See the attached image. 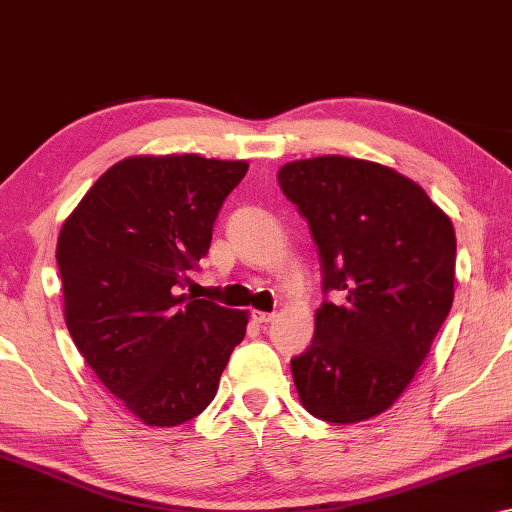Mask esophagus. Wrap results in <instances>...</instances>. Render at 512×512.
Instances as JSON below:
<instances>
[{"instance_id": "34e87169", "label": "esophagus", "mask_w": 512, "mask_h": 512, "mask_svg": "<svg viewBox=\"0 0 512 512\" xmlns=\"http://www.w3.org/2000/svg\"><path fill=\"white\" fill-rule=\"evenodd\" d=\"M251 317H254L256 324H272V321L276 319L274 312H261V310L251 312Z\"/></svg>"}]
</instances>
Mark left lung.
I'll return each instance as SVG.
<instances>
[{"label":"left lung","instance_id":"8db88e82","mask_svg":"<svg viewBox=\"0 0 512 512\" xmlns=\"http://www.w3.org/2000/svg\"><path fill=\"white\" fill-rule=\"evenodd\" d=\"M279 184L310 224L324 292L339 294L290 362L294 387L315 418L369 420L414 380L452 308V220L414 179L366 159L290 161Z\"/></svg>","mask_w":512,"mask_h":512}]
</instances>
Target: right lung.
Instances as JSON below:
<instances>
[{
    "label": "right lung",
    "mask_w": 512,
    "mask_h": 512,
    "mask_svg": "<svg viewBox=\"0 0 512 512\" xmlns=\"http://www.w3.org/2000/svg\"><path fill=\"white\" fill-rule=\"evenodd\" d=\"M247 161L128 157L71 211L56 261L65 321L105 389L148 427L200 416L247 328V312L179 294Z\"/></svg>",
    "instance_id": "right-lung-1"
}]
</instances>
